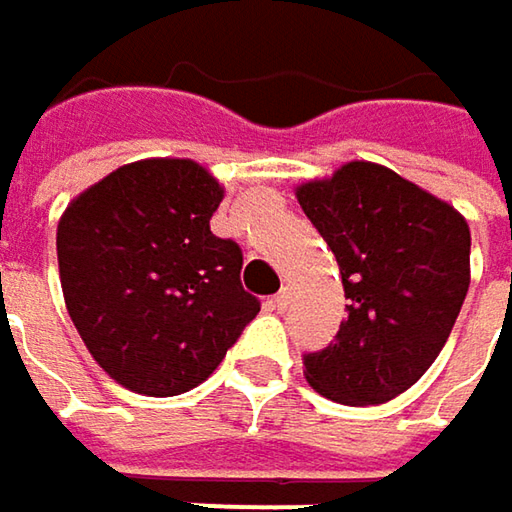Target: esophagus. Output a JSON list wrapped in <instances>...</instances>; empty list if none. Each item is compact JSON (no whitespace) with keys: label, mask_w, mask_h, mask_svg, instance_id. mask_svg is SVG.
Instances as JSON below:
<instances>
[{"label":"esophagus","mask_w":512,"mask_h":512,"mask_svg":"<svg viewBox=\"0 0 512 512\" xmlns=\"http://www.w3.org/2000/svg\"><path fill=\"white\" fill-rule=\"evenodd\" d=\"M288 303H291V288H282L279 294L271 297V306H274V309H285Z\"/></svg>","instance_id":"1"}]
</instances>
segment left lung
<instances>
[{
  "instance_id": "obj_1",
  "label": "left lung",
  "mask_w": 512,
  "mask_h": 512,
  "mask_svg": "<svg viewBox=\"0 0 512 512\" xmlns=\"http://www.w3.org/2000/svg\"><path fill=\"white\" fill-rule=\"evenodd\" d=\"M297 201L335 253L349 300L335 344L303 358L306 382L341 405L390 402L449 341L469 291V224L364 160L303 183Z\"/></svg>"
}]
</instances>
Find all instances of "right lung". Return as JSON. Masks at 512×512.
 Here are the masks:
<instances>
[{
	"label": "right lung",
	"mask_w": 512,
	"mask_h": 512,
	"mask_svg": "<svg viewBox=\"0 0 512 512\" xmlns=\"http://www.w3.org/2000/svg\"><path fill=\"white\" fill-rule=\"evenodd\" d=\"M221 201L203 165L160 157L110 171L57 224L69 317L98 367L133 393L206 382L259 311L241 285V247L209 230Z\"/></svg>",
	"instance_id": "add662e5"
}]
</instances>
